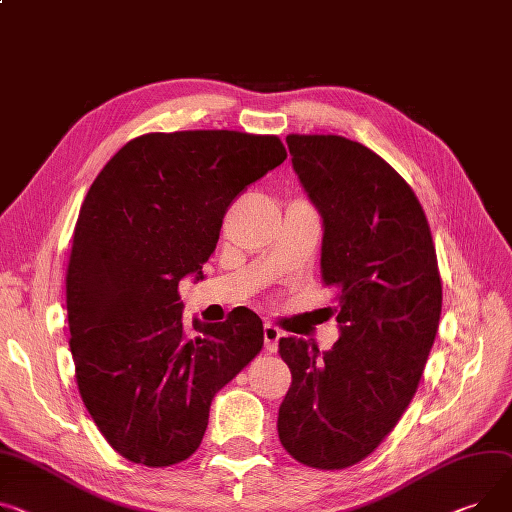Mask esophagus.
Listing matches in <instances>:
<instances>
[{
	"mask_svg": "<svg viewBox=\"0 0 512 512\" xmlns=\"http://www.w3.org/2000/svg\"><path fill=\"white\" fill-rule=\"evenodd\" d=\"M282 337V331L274 325H265L263 327V339H265V350L267 352H276L278 350V342Z\"/></svg>",
	"mask_w": 512,
	"mask_h": 512,
	"instance_id": "esophagus-1",
	"label": "esophagus"
}]
</instances>
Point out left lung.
I'll return each mask as SVG.
<instances>
[{"label": "left lung", "instance_id": "1", "mask_svg": "<svg viewBox=\"0 0 512 512\" xmlns=\"http://www.w3.org/2000/svg\"><path fill=\"white\" fill-rule=\"evenodd\" d=\"M286 144L323 220L321 282L339 339L327 352L280 339L292 385L278 434L296 461L344 469L381 445L418 389L442 306L436 251L418 197L379 154L339 135Z\"/></svg>", "mask_w": 512, "mask_h": 512}]
</instances>
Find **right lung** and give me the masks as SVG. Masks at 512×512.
Wrapping results in <instances>:
<instances>
[{"label":"right lung","mask_w":512,"mask_h":512,"mask_svg":"<svg viewBox=\"0 0 512 512\" xmlns=\"http://www.w3.org/2000/svg\"><path fill=\"white\" fill-rule=\"evenodd\" d=\"M286 160L276 135L148 133L94 179L74 228L65 296L86 410L109 445L148 467L191 457L214 395L261 350L263 323L183 325L179 282L203 280L232 199Z\"/></svg>","instance_id":"add662e5"}]
</instances>
